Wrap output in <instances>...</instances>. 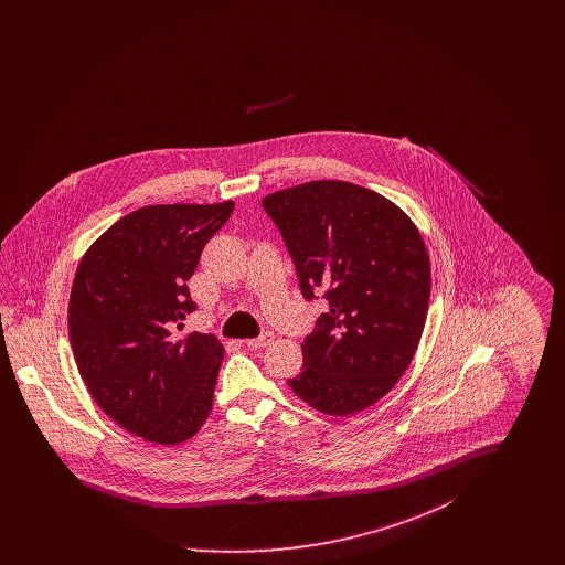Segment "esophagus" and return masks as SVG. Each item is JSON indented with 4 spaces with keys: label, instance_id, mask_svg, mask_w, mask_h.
I'll use <instances>...</instances> for the list:
<instances>
[{
    "label": "esophagus",
    "instance_id": "obj_1",
    "mask_svg": "<svg viewBox=\"0 0 565 565\" xmlns=\"http://www.w3.org/2000/svg\"><path fill=\"white\" fill-rule=\"evenodd\" d=\"M270 343H273V334H270V332L258 337V339H247V341H245V345H247L249 350H265Z\"/></svg>",
    "mask_w": 565,
    "mask_h": 565
}]
</instances>
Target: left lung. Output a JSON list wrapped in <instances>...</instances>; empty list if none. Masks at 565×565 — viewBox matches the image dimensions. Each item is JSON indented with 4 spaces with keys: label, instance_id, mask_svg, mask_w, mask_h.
Masks as SVG:
<instances>
[{
    "label": "left lung",
    "instance_id": "obj_1",
    "mask_svg": "<svg viewBox=\"0 0 565 565\" xmlns=\"http://www.w3.org/2000/svg\"><path fill=\"white\" fill-rule=\"evenodd\" d=\"M295 260L300 290H326L330 311L288 379L296 396L332 417L379 403L408 369L428 318L430 258L415 222L379 194L316 180L263 199Z\"/></svg>",
    "mask_w": 565,
    "mask_h": 565
}]
</instances>
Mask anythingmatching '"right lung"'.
Here are the masks:
<instances>
[{"label": "right lung", "instance_id": "1", "mask_svg": "<svg viewBox=\"0 0 565 565\" xmlns=\"http://www.w3.org/2000/svg\"><path fill=\"white\" fill-rule=\"evenodd\" d=\"M235 203L146 205L84 252L67 326L82 381L120 428L157 445L192 438L212 413L224 348L173 337L194 311L189 281Z\"/></svg>", "mask_w": 565, "mask_h": 565}]
</instances>
